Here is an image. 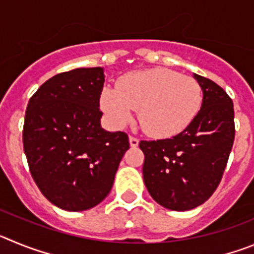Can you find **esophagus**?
<instances>
[{
	"mask_svg": "<svg viewBox=\"0 0 254 254\" xmlns=\"http://www.w3.org/2000/svg\"><path fill=\"white\" fill-rule=\"evenodd\" d=\"M129 145L132 147H137L138 146V138H136L134 136H129Z\"/></svg>",
	"mask_w": 254,
	"mask_h": 254,
	"instance_id": "esophagus-1",
	"label": "esophagus"
}]
</instances>
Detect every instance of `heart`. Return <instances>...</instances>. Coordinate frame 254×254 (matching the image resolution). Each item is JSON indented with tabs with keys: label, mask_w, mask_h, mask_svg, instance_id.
I'll return each mask as SVG.
<instances>
[{
	"label": "heart",
	"mask_w": 254,
	"mask_h": 254,
	"mask_svg": "<svg viewBox=\"0 0 254 254\" xmlns=\"http://www.w3.org/2000/svg\"><path fill=\"white\" fill-rule=\"evenodd\" d=\"M100 104L117 127L128 123L138 109L143 131L152 137L167 138L193 122L202 104V90L190 76L168 68L145 69L121 77L117 89H104Z\"/></svg>",
	"instance_id": "1"
}]
</instances>
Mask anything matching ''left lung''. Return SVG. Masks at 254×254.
Segmentation results:
<instances>
[{"instance_id": "8db88e82", "label": "left lung", "mask_w": 254, "mask_h": 254, "mask_svg": "<svg viewBox=\"0 0 254 254\" xmlns=\"http://www.w3.org/2000/svg\"><path fill=\"white\" fill-rule=\"evenodd\" d=\"M203 93L193 122L172 138L140 141L143 182L163 207L187 211L207 201L220 185L235 137L234 105L223 87L194 75Z\"/></svg>"}]
</instances>
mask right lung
<instances>
[{
  "mask_svg": "<svg viewBox=\"0 0 254 254\" xmlns=\"http://www.w3.org/2000/svg\"><path fill=\"white\" fill-rule=\"evenodd\" d=\"M102 67L47 80L28 103L22 143L30 174L49 202L67 211L100 203L129 149L126 132L102 128Z\"/></svg>",
  "mask_w": 254,
  "mask_h": 254,
  "instance_id": "1",
  "label": "right lung"
}]
</instances>
